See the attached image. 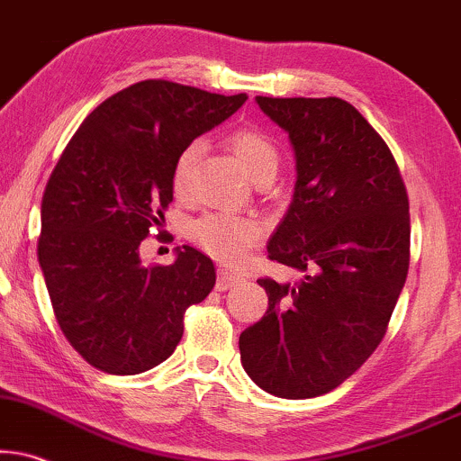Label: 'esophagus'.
Returning <instances> with one entry per match:
<instances>
[{"instance_id": "34e87169", "label": "esophagus", "mask_w": 461, "mask_h": 461, "mask_svg": "<svg viewBox=\"0 0 461 461\" xmlns=\"http://www.w3.org/2000/svg\"><path fill=\"white\" fill-rule=\"evenodd\" d=\"M240 281V278L236 276V274L231 272H225V270H219V276H217V289L219 291H227L230 287H234V285Z\"/></svg>"}]
</instances>
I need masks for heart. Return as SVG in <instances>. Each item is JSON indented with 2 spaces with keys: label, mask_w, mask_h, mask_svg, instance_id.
Instances as JSON below:
<instances>
[{
  "label": "heart",
  "mask_w": 461,
  "mask_h": 461,
  "mask_svg": "<svg viewBox=\"0 0 461 461\" xmlns=\"http://www.w3.org/2000/svg\"><path fill=\"white\" fill-rule=\"evenodd\" d=\"M227 149L240 163V167L250 178H258L259 174L276 172L278 150L272 140L258 130L240 127L227 136ZM200 147L189 144L180 150L172 170V187L178 195L187 191L191 167L197 159ZM261 227L258 221L244 217H227V214H203V217L191 221L187 227V238L203 253L223 264H240L247 258L249 250L259 240Z\"/></svg>",
  "instance_id": "obj_1"
}]
</instances>
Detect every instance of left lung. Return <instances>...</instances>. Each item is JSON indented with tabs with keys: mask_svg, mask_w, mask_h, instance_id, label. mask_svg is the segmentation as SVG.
Masks as SVG:
<instances>
[{
	"mask_svg": "<svg viewBox=\"0 0 461 461\" xmlns=\"http://www.w3.org/2000/svg\"><path fill=\"white\" fill-rule=\"evenodd\" d=\"M255 102L289 133L298 172L267 258L304 278H259L267 311L240 334V359L264 392L314 398L347 381L385 336L409 274V195L385 140L348 102Z\"/></svg>",
	"mask_w": 461,
	"mask_h": 461,
	"instance_id": "8db88e82",
	"label": "left lung"
}]
</instances>
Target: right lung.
<instances>
[{"label": "right lung", "mask_w": 461, "mask_h": 461, "mask_svg": "<svg viewBox=\"0 0 461 461\" xmlns=\"http://www.w3.org/2000/svg\"><path fill=\"white\" fill-rule=\"evenodd\" d=\"M247 100L142 80L93 110L57 161L38 261L63 336L95 368H155L183 338L185 311L212 291L211 258L178 247L174 264L144 266L140 242L172 202L180 150Z\"/></svg>", "instance_id": "add662e5"}]
</instances>
